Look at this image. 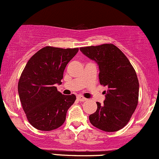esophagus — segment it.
<instances>
[{
    "label": "esophagus",
    "instance_id": "obj_1",
    "mask_svg": "<svg viewBox=\"0 0 159 159\" xmlns=\"http://www.w3.org/2000/svg\"><path fill=\"white\" fill-rule=\"evenodd\" d=\"M77 99H78L80 102H84V101L87 100V99L84 98L82 96H78V97H77Z\"/></svg>",
    "mask_w": 159,
    "mask_h": 159
}]
</instances>
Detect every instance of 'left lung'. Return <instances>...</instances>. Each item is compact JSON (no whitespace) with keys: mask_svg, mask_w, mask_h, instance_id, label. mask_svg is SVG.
<instances>
[{"mask_svg":"<svg viewBox=\"0 0 159 159\" xmlns=\"http://www.w3.org/2000/svg\"><path fill=\"white\" fill-rule=\"evenodd\" d=\"M99 66L101 85L104 91L103 105L97 102V109L89 116L90 123L106 132L123 128L130 121L138 104L139 81L130 61L120 49L111 43L80 48Z\"/></svg>","mask_w":159,"mask_h":159,"instance_id":"left-lung-1","label":"left lung"}]
</instances>
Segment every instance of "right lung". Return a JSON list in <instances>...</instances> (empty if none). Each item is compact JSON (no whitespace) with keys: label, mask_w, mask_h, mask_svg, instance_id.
<instances>
[{"label":"right lung","mask_w":159,"mask_h":159,"mask_svg":"<svg viewBox=\"0 0 159 159\" xmlns=\"http://www.w3.org/2000/svg\"><path fill=\"white\" fill-rule=\"evenodd\" d=\"M78 48L47 46L28 61L18 83V93L27 119L34 128L50 131L65 122L66 112L75 95H63L56 84H61L63 71Z\"/></svg>","instance_id":"right-lung-1"}]
</instances>
